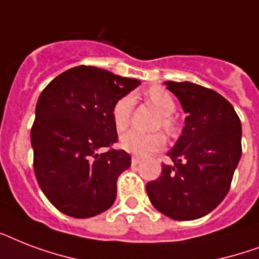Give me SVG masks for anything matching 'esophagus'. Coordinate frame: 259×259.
Instances as JSON below:
<instances>
[{"label": "esophagus", "mask_w": 259, "mask_h": 259, "mask_svg": "<svg viewBox=\"0 0 259 259\" xmlns=\"http://www.w3.org/2000/svg\"><path fill=\"white\" fill-rule=\"evenodd\" d=\"M140 162H141V158L140 157H137V156H133V157H132V165H138Z\"/></svg>", "instance_id": "esophagus-1"}]
</instances>
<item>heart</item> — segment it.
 <instances>
[{
    "mask_svg": "<svg viewBox=\"0 0 259 259\" xmlns=\"http://www.w3.org/2000/svg\"><path fill=\"white\" fill-rule=\"evenodd\" d=\"M146 98L160 113L162 117V127L168 132L173 129V119L169 117L173 114L176 105L166 90L161 87H152L148 90ZM134 106V98L132 95L122 97L113 107V121L118 130H125L130 122V115ZM121 146L129 153L137 154L141 157L149 156L161 150L165 145V137L161 133H142L140 130H129L121 137Z\"/></svg>",
    "mask_w": 259,
    "mask_h": 259,
    "instance_id": "heart-1",
    "label": "heart"
}]
</instances>
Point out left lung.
I'll use <instances>...</instances> for the list:
<instances>
[{"instance_id":"left-lung-1","label":"left lung","mask_w":259,"mask_h":259,"mask_svg":"<svg viewBox=\"0 0 259 259\" xmlns=\"http://www.w3.org/2000/svg\"><path fill=\"white\" fill-rule=\"evenodd\" d=\"M187 114L185 126L162 164L161 176L146 184L156 209L175 221H193L221 204L242 156L241 119L213 90L191 82H165Z\"/></svg>"}]
</instances>
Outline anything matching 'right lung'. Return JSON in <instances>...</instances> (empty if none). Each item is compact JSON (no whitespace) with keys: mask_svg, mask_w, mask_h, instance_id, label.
<instances>
[{"mask_svg":"<svg viewBox=\"0 0 259 259\" xmlns=\"http://www.w3.org/2000/svg\"><path fill=\"white\" fill-rule=\"evenodd\" d=\"M140 86L97 67L64 71L42 90L30 130L33 169L47 199L68 217L84 219L105 212L117 197V180L129 169L117 142L113 107Z\"/></svg>","mask_w":259,"mask_h":259,"instance_id":"obj_1","label":"right lung"}]
</instances>
